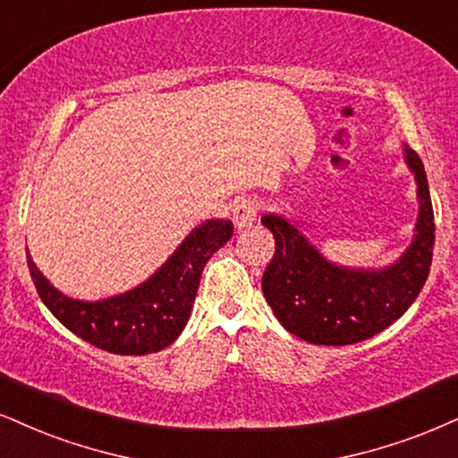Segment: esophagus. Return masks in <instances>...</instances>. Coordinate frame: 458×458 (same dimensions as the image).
I'll return each instance as SVG.
<instances>
[{
  "mask_svg": "<svg viewBox=\"0 0 458 458\" xmlns=\"http://www.w3.org/2000/svg\"><path fill=\"white\" fill-rule=\"evenodd\" d=\"M259 203L255 199H242L233 208V223L240 231L250 229L257 220Z\"/></svg>",
  "mask_w": 458,
  "mask_h": 458,
  "instance_id": "34e87169",
  "label": "esophagus"
}]
</instances>
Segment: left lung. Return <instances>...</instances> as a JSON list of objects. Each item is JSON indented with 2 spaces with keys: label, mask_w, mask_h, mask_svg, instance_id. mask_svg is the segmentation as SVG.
Segmentation results:
<instances>
[{
  "label": "left lung",
  "mask_w": 458,
  "mask_h": 458,
  "mask_svg": "<svg viewBox=\"0 0 458 458\" xmlns=\"http://www.w3.org/2000/svg\"><path fill=\"white\" fill-rule=\"evenodd\" d=\"M403 159L416 180L419 218L411 244L397 261L380 269L346 267L323 252L282 214H265L276 252L261 286L280 325L318 346L363 342L402 318L425 286L436 244V223L420 157L403 144Z\"/></svg>",
  "instance_id": "1"
}]
</instances>
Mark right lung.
I'll return each mask as SVG.
<instances>
[{
    "instance_id": "1",
    "label": "right lung",
    "mask_w": 458,
    "mask_h": 458,
    "mask_svg": "<svg viewBox=\"0 0 458 458\" xmlns=\"http://www.w3.org/2000/svg\"><path fill=\"white\" fill-rule=\"evenodd\" d=\"M233 235L231 220L201 223L172 257L142 284L99 301L72 299L44 278L27 252L38 295L73 335L114 354H150L169 346L182 333L199 289L201 272L218 248Z\"/></svg>"
}]
</instances>
